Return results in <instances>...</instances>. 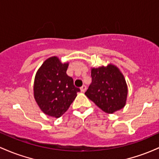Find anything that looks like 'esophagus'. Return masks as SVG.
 Listing matches in <instances>:
<instances>
[{
    "label": "esophagus",
    "instance_id": "obj_1",
    "mask_svg": "<svg viewBox=\"0 0 159 159\" xmlns=\"http://www.w3.org/2000/svg\"><path fill=\"white\" fill-rule=\"evenodd\" d=\"M86 85H83V86L81 87V88H80V90H81V92H85V90H86Z\"/></svg>",
    "mask_w": 159,
    "mask_h": 159
}]
</instances>
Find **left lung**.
<instances>
[{"label":"left lung","instance_id":"1","mask_svg":"<svg viewBox=\"0 0 159 159\" xmlns=\"http://www.w3.org/2000/svg\"><path fill=\"white\" fill-rule=\"evenodd\" d=\"M92 83L85 94L107 113H113L125 107L128 94L125 80L115 65L92 68Z\"/></svg>","mask_w":159,"mask_h":159}]
</instances>
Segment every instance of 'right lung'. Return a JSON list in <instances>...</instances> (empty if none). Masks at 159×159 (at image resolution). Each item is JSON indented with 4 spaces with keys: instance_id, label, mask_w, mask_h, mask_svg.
Masks as SVG:
<instances>
[{
    "instance_id": "right-lung-1",
    "label": "right lung",
    "mask_w": 159,
    "mask_h": 159,
    "mask_svg": "<svg viewBox=\"0 0 159 159\" xmlns=\"http://www.w3.org/2000/svg\"><path fill=\"white\" fill-rule=\"evenodd\" d=\"M68 63L62 64L56 56L43 63L37 70L34 95L39 107L46 115L59 118L68 110L80 89L67 76Z\"/></svg>"
}]
</instances>
